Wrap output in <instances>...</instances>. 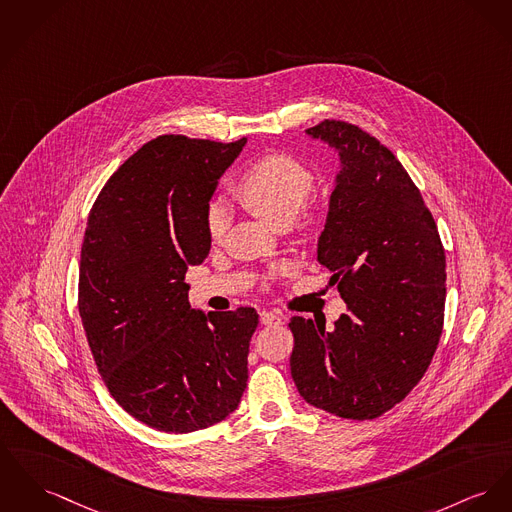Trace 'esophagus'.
I'll list each match as a JSON object with an SVG mask.
<instances>
[{"instance_id":"1","label":"esophagus","mask_w":512,"mask_h":512,"mask_svg":"<svg viewBox=\"0 0 512 512\" xmlns=\"http://www.w3.org/2000/svg\"><path fill=\"white\" fill-rule=\"evenodd\" d=\"M260 322H262L264 326L281 324V322H283V314L277 312V310H262V312H260Z\"/></svg>"}]
</instances>
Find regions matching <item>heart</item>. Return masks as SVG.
Here are the masks:
<instances>
[{
	"label": "heart",
	"instance_id": "obj_1",
	"mask_svg": "<svg viewBox=\"0 0 512 512\" xmlns=\"http://www.w3.org/2000/svg\"><path fill=\"white\" fill-rule=\"evenodd\" d=\"M314 172L287 153H266L258 157L235 182V196L250 211L272 223L273 227H285L307 204L314 192ZM324 223V211L318 205H310L301 213V229L314 231ZM207 237L211 242H221L229 215L221 204H211L205 217Z\"/></svg>",
	"mask_w": 512,
	"mask_h": 512
}]
</instances>
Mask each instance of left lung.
<instances>
[{
    "instance_id": "obj_1",
    "label": "left lung",
    "mask_w": 512,
    "mask_h": 512,
    "mask_svg": "<svg viewBox=\"0 0 512 512\" xmlns=\"http://www.w3.org/2000/svg\"><path fill=\"white\" fill-rule=\"evenodd\" d=\"M340 149L318 260L349 314L332 330L293 316L291 375L314 408L376 419L423 378L443 334L446 258L433 213L396 155L359 126L307 130Z\"/></svg>"
}]
</instances>
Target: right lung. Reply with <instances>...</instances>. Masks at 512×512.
I'll return each mask as SVG.
<instances>
[{
    "label": "right lung",
    "instance_id": "add662e5",
    "mask_svg": "<svg viewBox=\"0 0 512 512\" xmlns=\"http://www.w3.org/2000/svg\"><path fill=\"white\" fill-rule=\"evenodd\" d=\"M233 143L155 137L114 172L89 213L79 314L112 398L137 421L192 433L239 408L258 312L190 308L188 266L209 252L205 217Z\"/></svg>",
    "mask_w": 512,
    "mask_h": 512
}]
</instances>
